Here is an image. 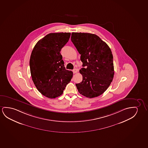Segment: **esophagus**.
I'll use <instances>...</instances> for the list:
<instances>
[{
	"instance_id": "34e87169",
	"label": "esophagus",
	"mask_w": 148,
	"mask_h": 148,
	"mask_svg": "<svg viewBox=\"0 0 148 148\" xmlns=\"http://www.w3.org/2000/svg\"><path fill=\"white\" fill-rule=\"evenodd\" d=\"M77 72H78V70L76 69H74L73 70V72L74 74H75V73H77Z\"/></svg>"
}]
</instances>
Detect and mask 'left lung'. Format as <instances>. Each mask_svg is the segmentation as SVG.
Segmentation results:
<instances>
[{"instance_id":"8db88e82","label":"left lung","mask_w":148,"mask_h":148,"mask_svg":"<svg viewBox=\"0 0 148 148\" xmlns=\"http://www.w3.org/2000/svg\"><path fill=\"white\" fill-rule=\"evenodd\" d=\"M71 41L81 54L82 81L76 84L84 96L92 98L102 94L114 76L113 56L107 44L98 36L90 33L72 32Z\"/></svg>"}]
</instances>
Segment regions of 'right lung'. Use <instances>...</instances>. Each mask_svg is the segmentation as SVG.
I'll list each match as a JSON object with an SVG mask.
<instances>
[{
	"mask_svg": "<svg viewBox=\"0 0 148 148\" xmlns=\"http://www.w3.org/2000/svg\"><path fill=\"white\" fill-rule=\"evenodd\" d=\"M70 36V32L50 33L39 40L32 50L29 60L32 81L47 98L60 96L73 77V72L65 68L60 53Z\"/></svg>",
	"mask_w": 148,
	"mask_h": 148,
	"instance_id": "add662e5",
	"label": "right lung"
}]
</instances>
